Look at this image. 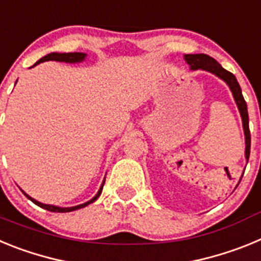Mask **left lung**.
I'll return each mask as SVG.
<instances>
[{
    "label": "left lung",
    "instance_id": "left-lung-1",
    "mask_svg": "<svg viewBox=\"0 0 261 261\" xmlns=\"http://www.w3.org/2000/svg\"><path fill=\"white\" fill-rule=\"evenodd\" d=\"M184 60L187 61L188 65H191L192 70H197V69H201V70L211 71L213 74H216L217 77L223 80L227 84V86L231 90L232 96L235 99V103L238 106V110L241 112L242 121H243V130H244V137H246V159L248 161L250 158V149H251V135H250V126H248V112H247V105H246V100H244L243 95H242V90L239 86L238 81L235 78V75L230 71H227L226 69H223L222 66L213 59V57L208 56V55H204V53H196V55H184Z\"/></svg>",
    "mask_w": 261,
    "mask_h": 261
}]
</instances>
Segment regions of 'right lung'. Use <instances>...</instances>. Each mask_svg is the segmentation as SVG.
Listing matches in <instances>:
<instances>
[{"label": "right lung", "instance_id": "obj_1", "mask_svg": "<svg viewBox=\"0 0 261 261\" xmlns=\"http://www.w3.org/2000/svg\"><path fill=\"white\" fill-rule=\"evenodd\" d=\"M85 57H86V53H82V52H74V53H57V52H52L49 53V55H47V56L41 57L40 60H39L38 62H36L35 65H38V64H40V62H44V61H60V62H69V64H75V62H82L85 60ZM34 65V66H35ZM105 181H106V177L105 180H103L102 186H100V188H99L98 193H96L95 196H94L93 199L90 200V201L85 202V204H81V205H77V206H70V208H60V206H55V205H48V204H43V202H39L36 201L35 199H32L31 196L27 195L26 192H22L24 193V196H26L27 199L31 200L34 204H36L38 206H40V208L43 209H47V211L49 212H57V213H66V212H73V211H77V209H81V208H85V206H87L89 204H91V202L95 201L96 199H98L99 196H100V193H102V190H103V186H105Z\"/></svg>", "mask_w": 261, "mask_h": 261}]
</instances>
